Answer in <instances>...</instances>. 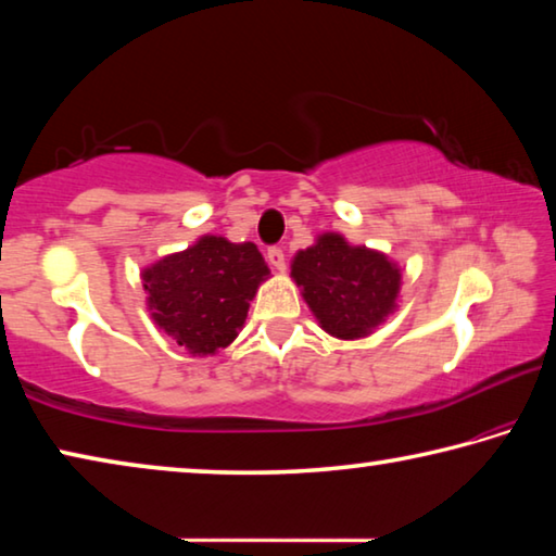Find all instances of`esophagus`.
I'll list each match as a JSON object with an SVG mask.
<instances>
[{
	"mask_svg": "<svg viewBox=\"0 0 556 556\" xmlns=\"http://www.w3.org/2000/svg\"><path fill=\"white\" fill-rule=\"evenodd\" d=\"M267 260H269V265L275 267L277 271H285V269H287L285 250H281V248H269V250H267Z\"/></svg>",
	"mask_w": 556,
	"mask_h": 556,
	"instance_id": "obj_1",
	"label": "esophagus"
}]
</instances>
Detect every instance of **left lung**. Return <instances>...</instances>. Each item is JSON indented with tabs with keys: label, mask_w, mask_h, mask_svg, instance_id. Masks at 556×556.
Wrapping results in <instances>:
<instances>
[{
	"label": "left lung",
	"mask_w": 556,
	"mask_h": 556,
	"mask_svg": "<svg viewBox=\"0 0 556 556\" xmlns=\"http://www.w3.org/2000/svg\"><path fill=\"white\" fill-rule=\"evenodd\" d=\"M296 281L318 326L341 341L368 338L397 312L402 269L384 252L351 244L341 232L316 235L291 257Z\"/></svg>",
	"instance_id": "left-lung-1"
}]
</instances>
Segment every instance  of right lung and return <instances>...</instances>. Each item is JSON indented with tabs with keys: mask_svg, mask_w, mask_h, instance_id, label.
I'll return each instance as SVG.
<instances>
[{
	"mask_svg": "<svg viewBox=\"0 0 556 556\" xmlns=\"http://www.w3.org/2000/svg\"><path fill=\"white\" fill-rule=\"evenodd\" d=\"M265 279L269 267L257 244L220 235H201L142 269L154 324L193 357L215 355L238 338Z\"/></svg>",
	"mask_w": 556,
	"mask_h": 556,
	"instance_id": "obj_1",
	"label": "right lung"
}]
</instances>
